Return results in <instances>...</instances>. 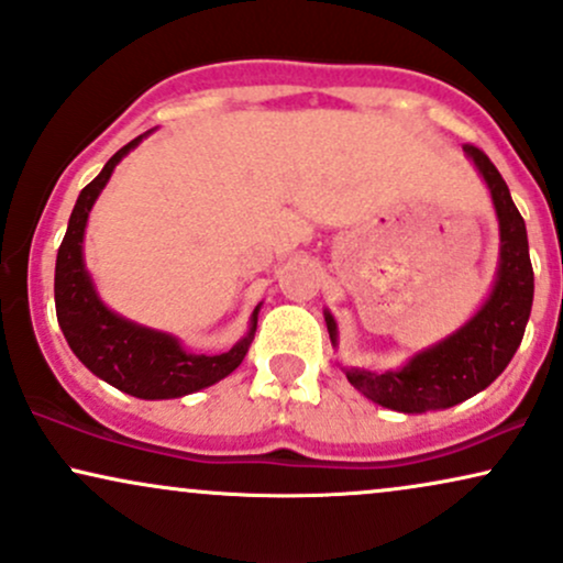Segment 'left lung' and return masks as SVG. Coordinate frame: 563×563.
I'll return each instance as SVG.
<instances>
[{"label": "left lung", "mask_w": 563, "mask_h": 563, "mask_svg": "<svg viewBox=\"0 0 563 563\" xmlns=\"http://www.w3.org/2000/svg\"><path fill=\"white\" fill-rule=\"evenodd\" d=\"M464 154L473 158L494 196L498 227H501V268L494 292L485 300L481 313L462 325L454 336L420 352L401 371H346V378L357 391L397 412L454 407L494 384L515 357L532 310L536 276H532L522 213L517 211L509 187L494 162L470 143H464ZM325 325L331 342H336V323L329 313H325Z\"/></svg>", "instance_id": "8db88e82"}]
</instances>
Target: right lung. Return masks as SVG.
Listing matches in <instances>:
<instances>
[{
	"label": "right lung",
	"instance_id": "add662e5",
	"mask_svg": "<svg viewBox=\"0 0 563 563\" xmlns=\"http://www.w3.org/2000/svg\"><path fill=\"white\" fill-rule=\"evenodd\" d=\"M141 137L143 135H137L135 141L122 145L103 166L101 175L80 190L57 253L54 305H57V321L69 350L90 373L130 397L175 399L227 378L245 360L255 323H258V308L253 313L250 334L240 344H234L224 355L208 357L190 355L169 334L124 321L96 297L90 276L82 266V234H86L88 211L103 185L109 183L120 158L135 148Z\"/></svg>",
	"mask_w": 563,
	"mask_h": 563
}]
</instances>
